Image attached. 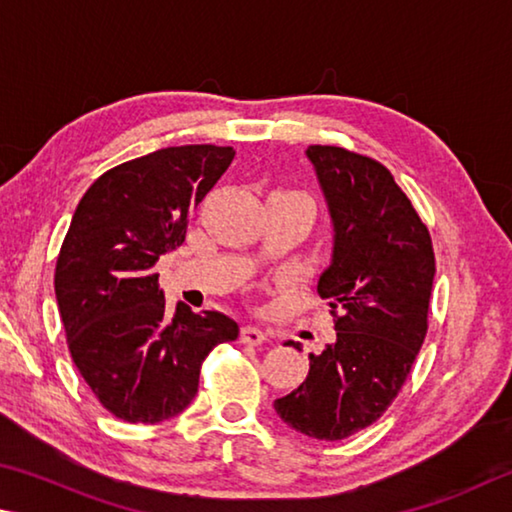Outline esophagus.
Listing matches in <instances>:
<instances>
[{"label":"esophagus","mask_w":512,"mask_h":512,"mask_svg":"<svg viewBox=\"0 0 512 512\" xmlns=\"http://www.w3.org/2000/svg\"><path fill=\"white\" fill-rule=\"evenodd\" d=\"M265 339H267V335L263 333L261 328H256V326H242L240 328V342L242 344L258 346V344H263Z\"/></svg>","instance_id":"esophagus-1"}]
</instances>
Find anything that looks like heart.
Instances as JSON below:
<instances>
[{"mask_svg":"<svg viewBox=\"0 0 512 512\" xmlns=\"http://www.w3.org/2000/svg\"><path fill=\"white\" fill-rule=\"evenodd\" d=\"M288 193H294V195H303V193H297V191H288ZM303 197H306V195H303Z\"/></svg>","mask_w":512,"mask_h":512,"instance_id":"obj_1","label":"heart"}]
</instances>
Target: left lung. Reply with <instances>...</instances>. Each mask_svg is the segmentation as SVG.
<instances>
[{
	"label": "left lung",
	"mask_w": 512,
	"mask_h": 512,
	"mask_svg": "<svg viewBox=\"0 0 512 512\" xmlns=\"http://www.w3.org/2000/svg\"><path fill=\"white\" fill-rule=\"evenodd\" d=\"M306 155L333 218V261L317 292L337 339L310 353L308 378L274 409L301 434L342 441L373 425L405 384L427 335L436 261L425 222L380 161L337 146Z\"/></svg>",
	"instance_id": "1"
}]
</instances>
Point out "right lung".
<instances>
[{"instance_id": "add662e5", "label": "right lung", "mask_w": 512, "mask_h": 512, "mask_svg": "<svg viewBox=\"0 0 512 512\" xmlns=\"http://www.w3.org/2000/svg\"><path fill=\"white\" fill-rule=\"evenodd\" d=\"M229 146H175L125 161L87 188L56 263V299L78 373L125 423L155 425L197 393L204 357L238 324L179 303L168 317L159 256L186 238L188 213L229 168Z\"/></svg>"}]
</instances>
